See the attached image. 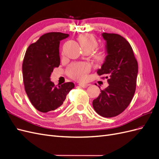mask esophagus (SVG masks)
Here are the masks:
<instances>
[{"mask_svg":"<svg viewBox=\"0 0 159 159\" xmlns=\"http://www.w3.org/2000/svg\"><path fill=\"white\" fill-rule=\"evenodd\" d=\"M79 85L81 86V87L84 88H86L87 87H88V86L89 85V84H80Z\"/></svg>","mask_w":159,"mask_h":159,"instance_id":"esophagus-1","label":"esophagus"}]
</instances>
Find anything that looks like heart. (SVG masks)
<instances>
[{"instance_id": "1", "label": "heart", "mask_w": 159, "mask_h": 159, "mask_svg": "<svg viewBox=\"0 0 159 159\" xmlns=\"http://www.w3.org/2000/svg\"><path fill=\"white\" fill-rule=\"evenodd\" d=\"M81 48L84 51L93 52L98 46L96 38L90 34H82L78 37ZM94 61L98 64H102L105 60V54L103 52H99L93 55ZM90 70L89 65L85 63H78L71 65L68 70V75L73 79L78 81H84Z\"/></svg>"}]
</instances>
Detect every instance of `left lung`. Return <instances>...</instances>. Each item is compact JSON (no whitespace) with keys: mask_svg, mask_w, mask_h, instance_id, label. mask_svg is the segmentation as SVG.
<instances>
[{"mask_svg":"<svg viewBox=\"0 0 159 159\" xmlns=\"http://www.w3.org/2000/svg\"><path fill=\"white\" fill-rule=\"evenodd\" d=\"M102 36L106 41L107 56L97 73L105 75L109 86L101 90L93 101V107L101 116L113 117L121 113L131 102L136 89L138 64L125 38L105 32Z\"/></svg>","mask_w":159,"mask_h":159,"instance_id":"8db88e82","label":"left lung"}]
</instances>
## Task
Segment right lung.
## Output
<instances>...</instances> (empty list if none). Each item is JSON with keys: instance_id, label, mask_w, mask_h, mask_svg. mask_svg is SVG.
Wrapping results in <instances>:
<instances>
[{"instance_id": "add662e5", "label": "right lung", "mask_w": 159, "mask_h": 159, "mask_svg": "<svg viewBox=\"0 0 159 159\" xmlns=\"http://www.w3.org/2000/svg\"><path fill=\"white\" fill-rule=\"evenodd\" d=\"M68 36L61 32L46 33L26 50L22 64L24 84L30 102L40 112L60 107L75 86L67 82L56 87L50 81L54 68L60 64V42Z\"/></svg>"}]
</instances>
